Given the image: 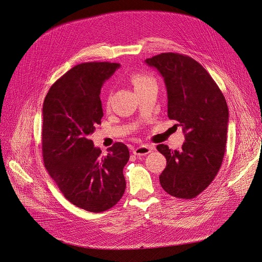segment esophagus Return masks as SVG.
Instances as JSON below:
<instances>
[{
	"label": "esophagus",
	"instance_id": "obj_1",
	"mask_svg": "<svg viewBox=\"0 0 262 262\" xmlns=\"http://www.w3.org/2000/svg\"><path fill=\"white\" fill-rule=\"evenodd\" d=\"M154 150L152 146H148V144H142V146H139L135 149H133V154L136 156H143L151 153Z\"/></svg>",
	"mask_w": 262,
	"mask_h": 262
}]
</instances>
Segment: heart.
Masks as SVG:
<instances>
[{
  "label": "heart",
  "mask_w": 262,
  "mask_h": 262,
  "mask_svg": "<svg viewBox=\"0 0 262 262\" xmlns=\"http://www.w3.org/2000/svg\"><path fill=\"white\" fill-rule=\"evenodd\" d=\"M131 82L134 86V90L138 91L143 89V87H147L151 84H155V79L147 74L142 73H136L131 76Z\"/></svg>",
  "instance_id": "obj_1"
}]
</instances>
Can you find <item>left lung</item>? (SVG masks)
I'll list each match as a JSON object with an SVG mask.
<instances>
[{"label": "left lung", "mask_w": 262, "mask_h": 262, "mask_svg": "<svg viewBox=\"0 0 262 262\" xmlns=\"http://www.w3.org/2000/svg\"><path fill=\"white\" fill-rule=\"evenodd\" d=\"M163 77L167 116L182 127L181 150L158 144L166 167L159 176L170 195L192 199L213 181L223 162L229 111L219 86L198 61L178 53H162L146 59Z\"/></svg>", "instance_id": "8db88e82"}]
</instances>
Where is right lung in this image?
I'll use <instances>...</instances> for the list:
<instances>
[{"label": "right lung", "instance_id": "1", "mask_svg": "<svg viewBox=\"0 0 262 262\" xmlns=\"http://www.w3.org/2000/svg\"><path fill=\"white\" fill-rule=\"evenodd\" d=\"M119 68L111 62L74 67L51 86L42 106L45 166L72 204L91 212L110 209L126 189V144L115 142L102 155L90 139L103 118V83Z\"/></svg>", "mask_w": 262, "mask_h": 262}]
</instances>
